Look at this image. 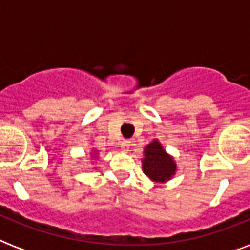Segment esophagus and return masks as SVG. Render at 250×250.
Masks as SVG:
<instances>
[{
    "label": "esophagus",
    "mask_w": 250,
    "mask_h": 250,
    "mask_svg": "<svg viewBox=\"0 0 250 250\" xmlns=\"http://www.w3.org/2000/svg\"><path fill=\"white\" fill-rule=\"evenodd\" d=\"M129 148H131V141L129 140H123L121 143V149L123 152H129Z\"/></svg>",
    "instance_id": "34e87169"
}]
</instances>
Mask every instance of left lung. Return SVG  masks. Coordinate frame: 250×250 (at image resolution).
I'll return each instance as SVG.
<instances>
[{
	"label": "left lung",
	"mask_w": 250,
	"mask_h": 250,
	"mask_svg": "<svg viewBox=\"0 0 250 250\" xmlns=\"http://www.w3.org/2000/svg\"><path fill=\"white\" fill-rule=\"evenodd\" d=\"M141 164L144 174L154 183H166L176 174L174 157L165 150L157 139L145 146L144 158L141 160Z\"/></svg>",
	"instance_id": "8db88e82"
}]
</instances>
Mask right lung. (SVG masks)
<instances>
[{
  "mask_svg": "<svg viewBox=\"0 0 250 250\" xmlns=\"http://www.w3.org/2000/svg\"><path fill=\"white\" fill-rule=\"evenodd\" d=\"M96 157H97V150H93L92 152V158H96Z\"/></svg>",
  "mask_w": 250,
  "mask_h": 250,
  "instance_id": "1",
  "label": "right lung"
}]
</instances>
